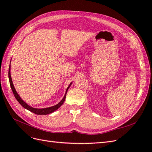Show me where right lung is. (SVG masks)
<instances>
[{
	"mask_svg": "<svg viewBox=\"0 0 152 152\" xmlns=\"http://www.w3.org/2000/svg\"><path fill=\"white\" fill-rule=\"evenodd\" d=\"M8 75H9V80H10V83L11 89L13 92L14 96H15V97L16 98V99H17L18 102L20 103V104L23 107L25 108L26 110H29V111H30L31 112H33V113H34L37 115H48V114H49V113H51L54 112V111H56V110H58L63 104L64 102H65L67 91H68V89L70 88V87L71 86V85L72 84V82H71L70 85L68 86V87H67V89L66 90V93H65V96H64L63 98L61 99V102H59V103H58L56 105H54V106H53V107H48V108H35L31 107H30V106H29L28 104H26L24 102V101L20 98V96H19V94H18V93L16 92V91L15 88V87H14V85L12 84V79H11V65L10 66V68H9Z\"/></svg>",
	"mask_w": 152,
	"mask_h": 152,
	"instance_id": "1",
	"label": "right lung"
}]
</instances>
